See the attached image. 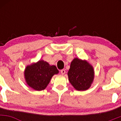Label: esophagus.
Instances as JSON below:
<instances>
[{
  "label": "esophagus",
  "instance_id": "esophagus-1",
  "mask_svg": "<svg viewBox=\"0 0 121 121\" xmlns=\"http://www.w3.org/2000/svg\"><path fill=\"white\" fill-rule=\"evenodd\" d=\"M61 73L62 74H64L65 73V69H62V70H61Z\"/></svg>",
  "mask_w": 121,
  "mask_h": 121
}]
</instances>
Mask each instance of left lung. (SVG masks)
I'll list each match as a JSON object with an SVG mask.
<instances>
[{
	"instance_id": "1",
	"label": "left lung",
	"mask_w": 121,
	"mask_h": 121,
	"mask_svg": "<svg viewBox=\"0 0 121 121\" xmlns=\"http://www.w3.org/2000/svg\"><path fill=\"white\" fill-rule=\"evenodd\" d=\"M68 75L70 84L76 90L85 91L92 83L94 70L87 61L76 58L71 62Z\"/></svg>"
}]
</instances>
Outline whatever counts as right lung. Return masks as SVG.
Wrapping results in <instances>:
<instances>
[{
	"mask_svg": "<svg viewBox=\"0 0 121 121\" xmlns=\"http://www.w3.org/2000/svg\"><path fill=\"white\" fill-rule=\"evenodd\" d=\"M58 73L59 70L55 65L51 66L48 62L41 60L27 66L24 74L28 85L40 91L45 89L52 76Z\"/></svg>",
	"mask_w": 121,
	"mask_h": 121,
	"instance_id": "1",
	"label": "right lung"
}]
</instances>
